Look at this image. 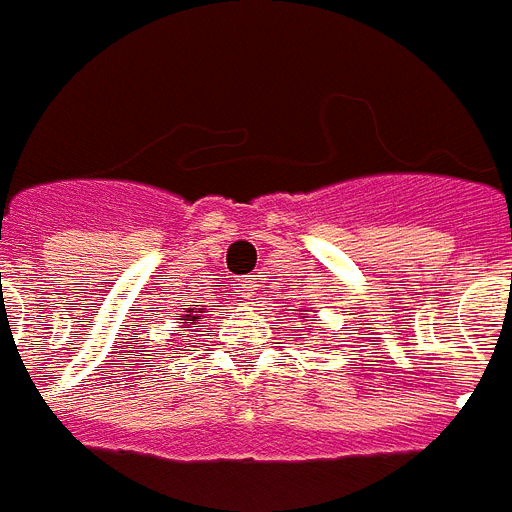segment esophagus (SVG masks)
Instances as JSON below:
<instances>
[{
    "label": "esophagus",
    "mask_w": 512,
    "mask_h": 512,
    "mask_svg": "<svg viewBox=\"0 0 512 512\" xmlns=\"http://www.w3.org/2000/svg\"><path fill=\"white\" fill-rule=\"evenodd\" d=\"M255 290H257L255 282H241L239 287H236V295L244 300H255Z\"/></svg>",
    "instance_id": "1"
}]
</instances>
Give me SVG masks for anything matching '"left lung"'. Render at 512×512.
Wrapping results in <instances>:
<instances>
[{
	"label": "left lung",
	"mask_w": 512,
	"mask_h": 512,
	"mask_svg": "<svg viewBox=\"0 0 512 512\" xmlns=\"http://www.w3.org/2000/svg\"><path fill=\"white\" fill-rule=\"evenodd\" d=\"M306 322H308V319H306Z\"/></svg>",
	"instance_id": "obj_1"
}]
</instances>
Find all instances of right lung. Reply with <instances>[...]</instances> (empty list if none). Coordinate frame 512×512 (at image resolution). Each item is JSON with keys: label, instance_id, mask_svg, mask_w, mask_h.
<instances>
[{"label": "right lung", "instance_id": "right-lung-1", "mask_svg": "<svg viewBox=\"0 0 512 512\" xmlns=\"http://www.w3.org/2000/svg\"><path fill=\"white\" fill-rule=\"evenodd\" d=\"M182 327H198L204 325V308H187L185 314H182V322H179ZM185 338H190V335H185Z\"/></svg>", "mask_w": 512, "mask_h": 512}]
</instances>
